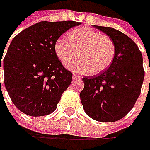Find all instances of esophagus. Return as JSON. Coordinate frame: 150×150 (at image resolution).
<instances>
[{"mask_svg":"<svg viewBox=\"0 0 150 150\" xmlns=\"http://www.w3.org/2000/svg\"><path fill=\"white\" fill-rule=\"evenodd\" d=\"M72 78H73V80H79V79H81V77L79 76V75H78V74H73L72 75Z\"/></svg>","mask_w":150,"mask_h":150,"instance_id":"1","label":"esophagus"}]
</instances>
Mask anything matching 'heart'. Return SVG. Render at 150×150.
Wrapping results in <instances>:
<instances>
[{"instance_id":"b5f03b06","label":"heart","mask_w":150,"mask_h":150,"mask_svg":"<svg viewBox=\"0 0 150 150\" xmlns=\"http://www.w3.org/2000/svg\"><path fill=\"white\" fill-rule=\"evenodd\" d=\"M54 52L62 64L71 67L79 59L77 70L98 74L111 65L115 57V44L109 36L100 34L88 26L72 30L67 39H58Z\"/></svg>"}]
</instances>
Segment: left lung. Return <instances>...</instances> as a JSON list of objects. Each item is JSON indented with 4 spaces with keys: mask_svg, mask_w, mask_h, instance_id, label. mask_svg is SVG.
<instances>
[{
    "mask_svg": "<svg viewBox=\"0 0 150 150\" xmlns=\"http://www.w3.org/2000/svg\"><path fill=\"white\" fill-rule=\"evenodd\" d=\"M112 38L115 57L104 72L83 78L80 93L83 109L90 118L103 123L118 121L134 108L141 92L144 70L143 57L127 35L108 26H93Z\"/></svg>",
    "mask_w": 150,
    "mask_h": 150,
    "instance_id": "8db88e82",
    "label": "left lung"
}]
</instances>
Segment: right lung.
<instances>
[{
	"mask_svg": "<svg viewBox=\"0 0 150 150\" xmlns=\"http://www.w3.org/2000/svg\"><path fill=\"white\" fill-rule=\"evenodd\" d=\"M81 22L41 21L17 34L3 60L4 83L14 105L29 116L54 112L72 73L62 64L54 44L68 29ZM2 55H0V70ZM1 86V80H0Z\"/></svg>",
	"mask_w": 150,
	"mask_h": 150,
	"instance_id": "right-lung-1",
	"label": "right lung"
}]
</instances>
